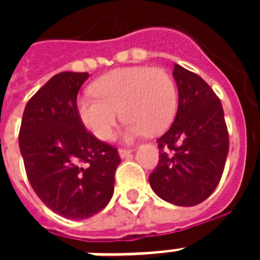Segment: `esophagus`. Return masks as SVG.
I'll return each instance as SVG.
<instances>
[{
  "mask_svg": "<svg viewBox=\"0 0 260 260\" xmlns=\"http://www.w3.org/2000/svg\"><path fill=\"white\" fill-rule=\"evenodd\" d=\"M131 152H132V148H120V150H118V154H120V156H121V158H125V156H128Z\"/></svg>",
  "mask_w": 260,
  "mask_h": 260,
  "instance_id": "obj_1",
  "label": "esophagus"
}]
</instances>
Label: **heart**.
I'll list each match as a JSON object with an SVG mask.
<instances>
[{
  "instance_id": "b5f03b06",
  "label": "heart",
  "mask_w": 260,
  "mask_h": 260,
  "mask_svg": "<svg viewBox=\"0 0 260 260\" xmlns=\"http://www.w3.org/2000/svg\"><path fill=\"white\" fill-rule=\"evenodd\" d=\"M93 95L77 100L83 125L100 140L113 134L118 109L128 136L156 135L173 121L178 105L177 86L171 75L159 67H126L102 75L91 85Z\"/></svg>"
}]
</instances>
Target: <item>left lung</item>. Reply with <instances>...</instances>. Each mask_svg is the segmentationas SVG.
Wrapping results in <instances>:
<instances>
[{"mask_svg": "<svg viewBox=\"0 0 260 260\" xmlns=\"http://www.w3.org/2000/svg\"><path fill=\"white\" fill-rule=\"evenodd\" d=\"M178 110L158 139L159 162L150 185L165 201L194 206L217 187L230 150V135L220 98L198 74L174 64Z\"/></svg>", "mask_w": 260, "mask_h": 260, "instance_id": "8db88e82", "label": "left lung"}]
</instances>
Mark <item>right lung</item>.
Segmentation results:
<instances>
[{"instance_id":"right-lung-1","label":"right lung","mask_w":260,"mask_h":260,"mask_svg":"<svg viewBox=\"0 0 260 260\" xmlns=\"http://www.w3.org/2000/svg\"><path fill=\"white\" fill-rule=\"evenodd\" d=\"M87 73L54 75L30 97L18 134L26 177L43 204L63 217L101 212L114 190L117 148L85 128L77 95Z\"/></svg>"}]
</instances>
